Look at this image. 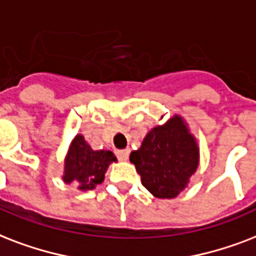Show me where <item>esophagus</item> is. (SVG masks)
<instances>
[{
	"label": "esophagus",
	"mask_w": 256,
	"mask_h": 256,
	"mask_svg": "<svg viewBox=\"0 0 256 256\" xmlns=\"http://www.w3.org/2000/svg\"><path fill=\"white\" fill-rule=\"evenodd\" d=\"M116 156H118L120 162H126V160H128V156H130V150H116Z\"/></svg>",
	"instance_id": "1"
}]
</instances>
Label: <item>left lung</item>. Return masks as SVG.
I'll use <instances>...</instances> for the list:
<instances>
[{
	"label": "left lung",
	"mask_w": 256,
	"mask_h": 256,
	"mask_svg": "<svg viewBox=\"0 0 256 256\" xmlns=\"http://www.w3.org/2000/svg\"><path fill=\"white\" fill-rule=\"evenodd\" d=\"M130 163L142 176V186L159 199H174L184 191L199 167L198 140L180 114L154 126L132 150Z\"/></svg>",
	"instance_id": "1"
}]
</instances>
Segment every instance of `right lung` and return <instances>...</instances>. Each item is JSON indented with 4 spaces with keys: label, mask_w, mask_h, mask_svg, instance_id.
I'll use <instances>...</instances> for the list:
<instances>
[{
    "label": "right lung",
    "mask_w": 256,
    "mask_h": 256,
    "mask_svg": "<svg viewBox=\"0 0 256 256\" xmlns=\"http://www.w3.org/2000/svg\"><path fill=\"white\" fill-rule=\"evenodd\" d=\"M116 162L114 152L92 150L84 136L77 134L66 150L61 178L64 183L73 184L80 191H90L104 182L106 170Z\"/></svg>",
    "instance_id": "obj_1"
}]
</instances>
